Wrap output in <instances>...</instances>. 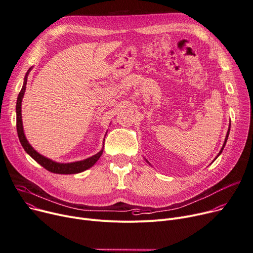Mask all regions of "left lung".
<instances>
[{
	"label": "left lung",
	"mask_w": 253,
	"mask_h": 253,
	"mask_svg": "<svg viewBox=\"0 0 253 253\" xmlns=\"http://www.w3.org/2000/svg\"><path fill=\"white\" fill-rule=\"evenodd\" d=\"M230 126H231V124L229 125V128H228V131H227V134H226V138H225V142H224V144H223V147L221 148V150H220V152H219V154L217 155V157H216V159L220 156V155H221V153L223 152V150H224V147H225V145H226V143H227V140H228V137H229V132H230ZM147 162H148V160L147 159H145ZM149 163V162H148ZM150 164V163H149ZM151 165V164H150Z\"/></svg>",
	"instance_id": "1"
}]
</instances>
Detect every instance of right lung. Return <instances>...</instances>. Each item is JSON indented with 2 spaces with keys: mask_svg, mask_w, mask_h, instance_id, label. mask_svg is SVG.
Instances as JSON below:
<instances>
[{
  "mask_svg": "<svg viewBox=\"0 0 253 253\" xmlns=\"http://www.w3.org/2000/svg\"><path fill=\"white\" fill-rule=\"evenodd\" d=\"M31 71V68H29V70L27 71L25 77H24V82H23V86L22 89L18 95L17 98V103H16V118H17V132H18V138L19 141H20L23 149L25 150V152L29 155V156L34 159L38 164H41L43 168H45L46 170L52 172V173H56V174H76V173H80L83 172L89 168H91L97 161L99 160V158L101 157V155L103 153V147L102 149L95 155H93L92 157H89L85 160H81V161H76V162H71V163H59L52 161L51 159H48L44 156H42V154L38 153L37 151H35L33 149V147L29 144V142L27 141L25 133H24V129H23V123H22V113H21V105H22V99L23 96L26 90V84H27V78L28 75Z\"/></svg>",
  "mask_w": 253,
  "mask_h": 253,
  "instance_id": "1",
  "label": "right lung"
}]
</instances>
